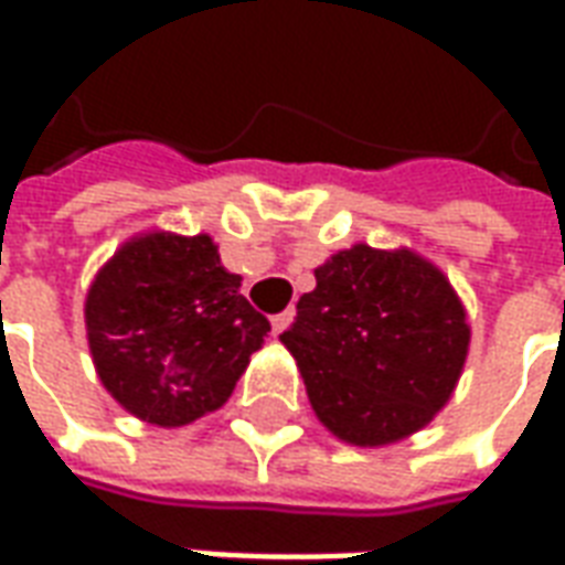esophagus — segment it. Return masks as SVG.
<instances>
[{
  "label": "esophagus",
  "mask_w": 565,
  "mask_h": 565,
  "mask_svg": "<svg viewBox=\"0 0 565 565\" xmlns=\"http://www.w3.org/2000/svg\"><path fill=\"white\" fill-rule=\"evenodd\" d=\"M296 318V308H284V311H278V315H271V332L278 335V332H284L287 327H290V320Z\"/></svg>",
  "instance_id": "1"
}]
</instances>
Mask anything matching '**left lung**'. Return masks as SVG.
I'll use <instances>...</instances> for the list:
<instances>
[{
	"mask_svg": "<svg viewBox=\"0 0 565 565\" xmlns=\"http://www.w3.org/2000/svg\"><path fill=\"white\" fill-rule=\"evenodd\" d=\"M281 342L308 399L351 445L417 433L448 403L469 351V323L445 275L408 250L354 245L315 269Z\"/></svg>",
	"mask_w": 565,
	"mask_h": 565,
	"instance_id": "left-lung-1",
	"label": "left lung"
}]
</instances>
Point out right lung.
I'll list each match as a JSON object with an SVG mask.
<instances>
[{
	"mask_svg": "<svg viewBox=\"0 0 565 565\" xmlns=\"http://www.w3.org/2000/svg\"><path fill=\"white\" fill-rule=\"evenodd\" d=\"M84 315L105 391L160 426L221 408L271 330L209 235L127 242L96 275Z\"/></svg>",
	"mask_w": 565,
	"mask_h": 565,
	"instance_id": "obj_1",
	"label": "right lung"
}]
</instances>
